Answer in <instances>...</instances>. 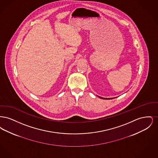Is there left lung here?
I'll return each mask as SVG.
<instances>
[{
	"label": "left lung",
	"instance_id": "1",
	"mask_svg": "<svg viewBox=\"0 0 158 158\" xmlns=\"http://www.w3.org/2000/svg\"><path fill=\"white\" fill-rule=\"evenodd\" d=\"M98 97H99V98H101V99H113V98H102V97H99V96H98Z\"/></svg>",
	"mask_w": 158,
	"mask_h": 158
}]
</instances>
